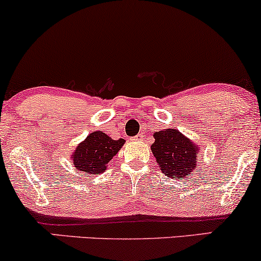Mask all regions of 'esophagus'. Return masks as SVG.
Instances as JSON below:
<instances>
[{
    "label": "esophagus",
    "mask_w": 261,
    "mask_h": 261,
    "mask_svg": "<svg viewBox=\"0 0 261 261\" xmlns=\"http://www.w3.org/2000/svg\"><path fill=\"white\" fill-rule=\"evenodd\" d=\"M134 139H136V140H143V134H137V136L134 137Z\"/></svg>",
    "instance_id": "34e87169"
}]
</instances>
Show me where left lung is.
<instances>
[{
	"label": "left lung",
	"mask_w": 261,
	"mask_h": 261,
	"mask_svg": "<svg viewBox=\"0 0 261 261\" xmlns=\"http://www.w3.org/2000/svg\"><path fill=\"white\" fill-rule=\"evenodd\" d=\"M150 149L156 163L169 178L184 177L196 169L198 146L174 128L155 132Z\"/></svg>",
	"instance_id": "8db88e82"
}]
</instances>
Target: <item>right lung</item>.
<instances>
[{
  "mask_svg": "<svg viewBox=\"0 0 261 261\" xmlns=\"http://www.w3.org/2000/svg\"><path fill=\"white\" fill-rule=\"evenodd\" d=\"M124 139L115 140L106 133L96 130L90 133L87 138L76 146L72 153V164L77 171L98 175L107 168L119 149L124 144Z\"/></svg>",
  "mask_w": 261,
  "mask_h": 261,
  "instance_id": "add662e5",
  "label": "right lung"
}]
</instances>
